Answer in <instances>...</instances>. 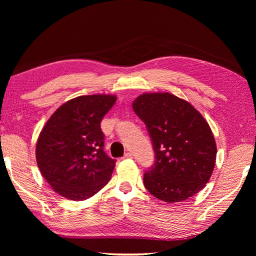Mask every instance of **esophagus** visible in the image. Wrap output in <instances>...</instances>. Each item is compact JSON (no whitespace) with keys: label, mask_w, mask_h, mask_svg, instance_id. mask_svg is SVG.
Listing matches in <instances>:
<instances>
[{"label":"esophagus","mask_w":256,"mask_h":256,"mask_svg":"<svg viewBox=\"0 0 256 256\" xmlns=\"http://www.w3.org/2000/svg\"><path fill=\"white\" fill-rule=\"evenodd\" d=\"M132 156H133V154L131 153V152H128V153L124 154L123 158H132Z\"/></svg>","instance_id":"1"}]
</instances>
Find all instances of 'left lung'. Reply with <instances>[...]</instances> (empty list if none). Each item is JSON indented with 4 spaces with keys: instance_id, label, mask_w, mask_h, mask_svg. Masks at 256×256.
Here are the masks:
<instances>
[{
    "instance_id": "8db88e82",
    "label": "left lung",
    "mask_w": 256,
    "mask_h": 256,
    "mask_svg": "<svg viewBox=\"0 0 256 256\" xmlns=\"http://www.w3.org/2000/svg\"><path fill=\"white\" fill-rule=\"evenodd\" d=\"M133 110L145 123L155 162L144 174V186L168 204L192 197L209 182L216 146L208 122L178 96L158 92L140 94Z\"/></svg>"
}]
</instances>
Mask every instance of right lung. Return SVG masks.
I'll list each match as a JSON object with an SVG mask.
<instances>
[{"label":"right lung","mask_w":256,"mask_h":256,"mask_svg":"<svg viewBox=\"0 0 256 256\" xmlns=\"http://www.w3.org/2000/svg\"><path fill=\"white\" fill-rule=\"evenodd\" d=\"M116 96H80L59 106L42 128L36 160L42 177L57 194L86 200L111 179L116 160L108 157L101 130Z\"/></svg>","instance_id":"obj_1"}]
</instances>
